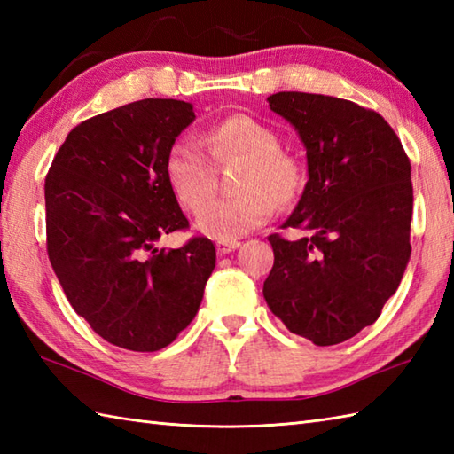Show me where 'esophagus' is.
Segmentation results:
<instances>
[{"label":"esophagus","instance_id":"1","mask_svg":"<svg viewBox=\"0 0 454 454\" xmlns=\"http://www.w3.org/2000/svg\"><path fill=\"white\" fill-rule=\"evenodd\" d=\"M238 247H239L238 239H218V242H216L218 254H230V252H234V249H238Z\"/></svg>","mask_w":454,"mask_h":454}]
</instances>
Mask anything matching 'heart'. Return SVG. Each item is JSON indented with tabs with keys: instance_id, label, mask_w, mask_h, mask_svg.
I'll return each mask as SVG.
<instances>
[{
	"instance_id": "heart-1",
	"label": "heart",
	"mask_w": 454,
	"mask_h": 454,
	"mask_svg": "<svg viewBox=\"0 0 454 454\" xmlns=\"http://www.w3.org/2000/svg\"><path fill=\"white\" fill-rule=\"evenodd\" d=\"M199 142L215 162L238 160L232 198L206 202L214 192V170L205 153L187 142H176L163 160V173L187 212H199L195 226L215 239H236L263 226L275 207L286 208L306 185V168L296 153L281 148L277 132L249 114H230L200 132Z\"/></svg>"
}]
</instances>
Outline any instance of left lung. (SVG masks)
<instances>
[{
  "mask_svg": "<svg viewBox=\"0 0 454 454\" xmlns=\"http://www.w3.org/2000/svg\"><path fill=\"white\" fill-rule=\"evenodd\" d=\"M269 107L301 134L308 183L283 228L263 296L296 335L335 345L376 322L411 254V166L379 113L330 95L281 91Z\"/></svg>",
  "mask_w": 454,
  "mask_h": 454,
  "instance_id": "1",
  "label": "left lung"
}]
</instances>
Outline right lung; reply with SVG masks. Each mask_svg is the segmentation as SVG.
<instances>
[{"mask_svg":"<svg viewBox=\"0 0 454 454\" xmlns=\"http://www.w3.org/2000/svg\"><path fill=\"white\" fill-rule=\"evenodd\" d=\"M192 105L142 99L80 122L44 179L46 252L66 298L122 349L160 351L191 324L216 265L208 238L158 249L189 220L163 173Z\"/></svg>","mask_w":454,"mask_h":454,"instance_id":"add662e5","label":"right lung"}]
</instances>
